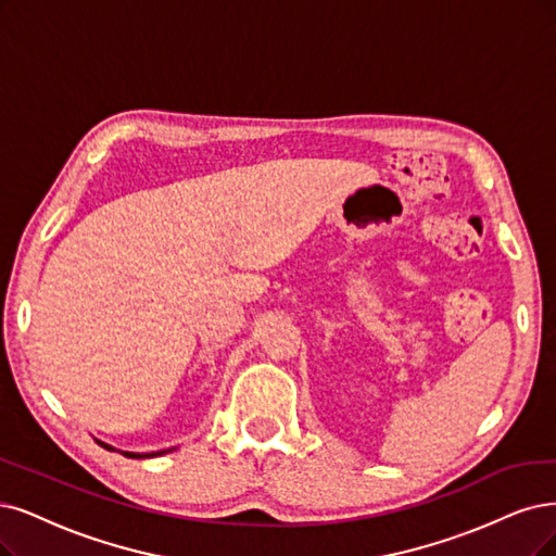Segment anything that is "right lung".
<instances>
[{"label": "right lung", "instance_id": "add662e5", "mask_svg": "<svg viewBox=\"0 0 556 556\" xmlns=\"http://www.w3.org/2000/svg\"><path fill=\"white\" fill-rule=\"evenodd\" d=\"M100 446H105V448H110V451H116L114 446H110V444H105V442H100V440H96ZM123 456L126 458H153V456H162V454H167V451H155V454H132V451H121Z\"/></svg>", "mask_w": 556, "mask_h": 556}]
</instances>
